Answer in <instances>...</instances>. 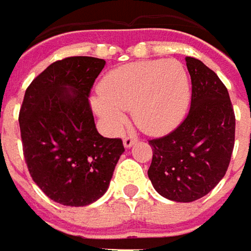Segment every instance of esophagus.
<instances>
[{"instance_id": "34e87169", "label": "esophagus", "mask_w": 251, "mask_h": 251, "mask_svg": "<svg viewBox=\"0 0 251 251\" xmlns=\"http://www.w3.org/2000/svg\"><path fill=\"white\" fill-rule=\"evenodd\" d=\"M135 141H137V138L134 137V135H127V137L124 138V146L126 148H129V146H132L134 144H135Z\"/></svg>"}]
</instances>
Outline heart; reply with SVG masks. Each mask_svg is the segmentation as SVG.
<instances>
[{"instance_id": "obj_1", "label": "heart", "mask_w": 251, "mask_h": 251, "mask_svg": "<svg viewBox=\"0 0 251 251\" xmlns=\"http://www.w3.org/2000/svg\"><path fill=\"white\" fill-rule=\"evenodd\" d=\"M94 110L110 131L126 123L123 110H131L139 128L163 135L182 122L189 106V81L178 60H141L110 70L92 99Z\"/></svg>"}]
</instances>
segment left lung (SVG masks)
<instances>
[{"instance_id": "left-lung-1", "label": "left lung", "mask_w": 251, "mask_h": 251, "mask_svg": "<svg viewBox=\"0 0 251 251\" xmlns=\"http://www.w3.org/2000/svg\"><path fill=\"white\" fill-rule=\"evenodd\" d=\"M191 107L170 134L149 139L148 176L161 196L193 201L206 196L225 176L235 145V113L220 77L199 59L186 58Z\"/></svg>"}]
</instances>
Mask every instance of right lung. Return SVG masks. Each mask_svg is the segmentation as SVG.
<instances>
[{"label": "right lung", "mask_w": 251, "mask_h": 251, "mask_svg": "<svg viewBox=\"0 0 251 251\" xmlns=\"http://www.w3.org/2000/svg\"><path fill=\"white\" fill-rule=\"evenodd\" d=\"M105 65L91 56L56 60L31 81L20 106L28 173L50 199L65 206L98 200L124 152L122 138L97 131L88 99Z\"/></svg>", "instance_id": "1"}]
</instances>
